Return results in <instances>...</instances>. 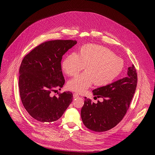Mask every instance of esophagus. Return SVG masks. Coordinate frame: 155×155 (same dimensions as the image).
I'll return each instance as SVG.
<instances>
[{
	"label": "esophagus",
	"instance_id": "obj_1",
	"mask_svg": "<svg viewBox=\"0 0 155 155\" xmlns=\"http://www.w3.org/2000/svg\"><path fill=\"white\" fill-rule=\"evenodd\" d=\"M79 95H78V94H77V93H74L73 94V98H77V97H78Z\"/></svg>",
	"mask_w": 155,
	"mask_h": 155
}]
</instances>
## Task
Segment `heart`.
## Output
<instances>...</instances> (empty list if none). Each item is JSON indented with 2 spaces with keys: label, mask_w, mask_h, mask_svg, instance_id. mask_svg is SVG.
Here are the masks:
<instances>
[{
  "label": "heart",
  "mask_w": 155,
  "mask_h": 155,
  "mask_svg": "<svg viewBox=\"0 0 155 155\" xmlns=\"http://www.w3.org/2000/svg\"><path fill=\"white\" fill-rule=\"evenodd\" d=\"M61 66L69 76L77 75L85 66V71L67 83L69 90L83 93L94 83L97 87L111 84L123 71L124 61L107 48L87 44L79 48L77 54L71 53L65 56Z\"/></svg>",
  "instance_id": "b5f03b06"
}]
</instances>
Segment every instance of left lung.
<instances>
[{
	"label": "left lung",
	"mask_w": 155,
	"mask_h": 155,
	"mask_svg": "<svg viewBox=\"0 0 155 155\" xmlns=\"http://www.w3.org/2000/svg\"><path fill=\"white\" fill-rule=\"evenodd\" d=\"M127 77L93 90L97 104L85 97L81 110L83 123L89 129L103 132L115 127L123 119L135 93L137 73L133 64L127 69Z\"/></svg>",
	"instance_id": "1"
}]
</instances>
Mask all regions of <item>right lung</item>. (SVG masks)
Segmentation results:
<instances>
[{
    "label": "right lung",
    "mask_w": 155,
    "mask_h": 155,
    "mask_svg": "<svg viewBox=\"0 0 155 155\" xmlns=\"http://www.w3.org/2000/svg\"><path fill=\"white\" fill-rule=\"evenodd\" d=\"M77 43L75 40L45 42L24 56L19 69V87L22 103L29 116L39 124L59 119L73 99L70 92L58 96L51 93L63 87L62 56Z\"/></svg>",
    "instance_id": "1"
}]
</instances>
